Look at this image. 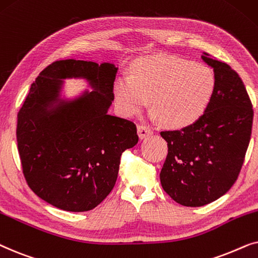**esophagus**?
<instances>
[{"mask_svg":"<svg viewBox=\"0 0 258 258\" xmlns=\"http://www.w3.org/2000/svg\"><path fill=\"white\" fill-rule=\"evenodd\" d=\"M153 133L152 130L150 128V127H147L145 125H138V135L140 138H146V137L151 136Z\"/></svg>","mask_w":258,"mask_h":258,"instance_id":"obj_1","label":"esophagus"}]
</instances>
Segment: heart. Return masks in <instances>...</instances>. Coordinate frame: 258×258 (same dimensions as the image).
Returning <instances> with one entry per match:
<instances>
[{
  "instance_id": "1",
  "label": "heart",
  "mask_w": 258,
  "mask_h": 258,
  "mask_svg": "<svg viewBox=\"0 0 258 258\" xmlns=\"http://www.w3.org/2000/svg\"><path fill=\"white\" fill-rule=\"evenodd\" d=\"M215 88V74L208 66L173 55H156L137 60L131 77L116 79L114 94L125 115L139 114L150 98L154 118L171 128H183L204 114Z\"/></svg>"
}]
</instances>
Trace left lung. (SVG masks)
<instances>
[{
    "label": "left lung",
    "instance_id": "8db88e82",
    "mask_svg": "<svg viewBox=\"0 0 258 258\" xmlns=\"http://www.w3.org/2000/svg\"><path fill=\"white\" fill-rule=\"evenodd\" d=\"M203 54L216 78L210 105L191 125L160 132L169 147L161 186L184 207L209 204L231 188L251 138L253 109L244 84L229 64Z\"/></svg>",
    "mask_w": 258,
    "mask_h": 258
}]
</instances>
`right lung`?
Instances as JSON below:
<instances>
[{
    "mask_svg": "<svg viewBox=\"0 0 258 258\" xmlns=\"http://www.w3.org/2000/svg\"><path fill=\"white\" fill-rule=\"evenodd\" d=\"M118 68L93 61L59 60L41 72L17 113L16 139L28 186L61 210L98 207L114 187L123 151L138 143L136 123L107 113ZM88 78L98 89L55 111L59 78Z\"/></svg>",
    "mask_w": 258,
    "mask_h": 258,
    "instance_id": "1",
    "label": "right lung"
}]
</instances>
